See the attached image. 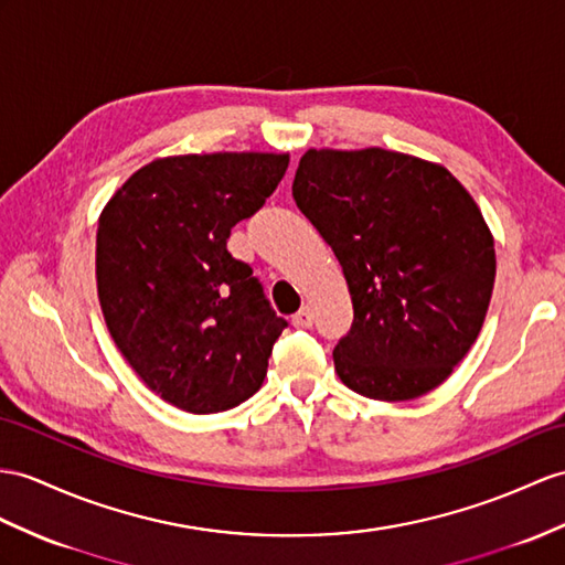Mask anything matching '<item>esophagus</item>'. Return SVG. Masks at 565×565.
Wrapping results in <instances>:
<instances>
[{
    "mask_svg": "<svg viewBox=\"0 0 565 565\" xmlns=\"http://www.w3.org/2000/svg\"><path fill=\"white\" fill-rule=\"evenodd\" d=\"M313 323V313L309 307H301L295 316H292V326L295 328H311Z\"/></svg>",
    "mask_w": 565,
    "mask_h": 565,
    "instance_id": "obj_1",
    "label": "esophagus"
}]
</instances>
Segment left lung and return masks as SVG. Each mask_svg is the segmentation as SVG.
Instances as JSON below:
<instances>
[{
  "mask_svg": "<svg viewBox=\"0 0 565 565\" xmlns=\"http://www.w3.org/2000/svg\"><path fill=\"white\" fill-rule=\"evenodd\" d=\"M292 196L333 249L354 321L333 350L348 388L412 401L452 374L484 323L493 237L444 164L383 148L307 150Z\"/></svg>",
  "mask_w": 565,
  "mask_h": 565,
  "instance_id": "obj_1",
  "label": "left lung"
}]
</instances>
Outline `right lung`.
I'll return each instance as SVG.
<instances>
[{
	"mask_svg": "<svg viewBox=\"0 0 565 565\" xmlns=\"http://www.w3.org/2000/svg\"><path fill=\"white\" fill-rule=\"evenodd\" d=\"M287 153L148 162L98 220L95 278L115 345L170 405L211 415L260 388L287 321L254 270L227 252L285 177Z\"/></svg>",
	"mask_w": 565,
	"mask_h": 565,
	"instance_id": "right-lung-1",
	"label": "right lung"
}]
</instances>
